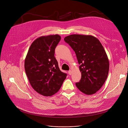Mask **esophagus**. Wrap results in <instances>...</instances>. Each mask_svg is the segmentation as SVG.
<instances>
[{
  "instance_id": "1",
  "label": "esophagus",
  "mask_w": 128,
  "mask_h": 128,
  "mask_svg": "<svg viewBox=\"0 0 128 128\" xmlns=\"http://www.w3.org/2000/svg\"><path fill=\"white\" fill-rule=\"evenodd\" d=\"M68 74H69L70 76H71V75L72 74V71H71V70H69L68 71Z\"/></svg>"
}]
</instances>
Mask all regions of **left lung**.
Instances as JSON below:
<instances>
[{
	"instance_id": "8db88e82",
	"label": "left lung",
	"mask_w": 128,
	"mask_h": 128,
	"mask_svg": "<svg viewBox=\"0 0 128 128\" xmlns=\"http://www.w3.org/2000/svg\"><path fill=\"white\" fill-rule=\"evenodd\" d=\"M75 52L82 74L77 88L86 95L95 94L104 84L109 72V63L100 41L92 35L72 34L64 38Z\"/></svg>"
}]
</instances>
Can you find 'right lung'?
Listing matches in <instances>:
<instances>
[{"label": "right lung", "instance_id": "obj_1", "mask_svg": "<svg viewBox=\"0 0 128 128\" xmlns=\"http://www.w3.org/2000/svg\"><path fill=\"white\" fill-rule=\"evenodd\" d=\"M61 40L58 34L42 36L31 44L25 60V70L33 89L44 96H51L61 88L67 74L62 72L54 57Z\"/></svg>", "mask_w": 128, "mask_h": 128}]
</instances>
